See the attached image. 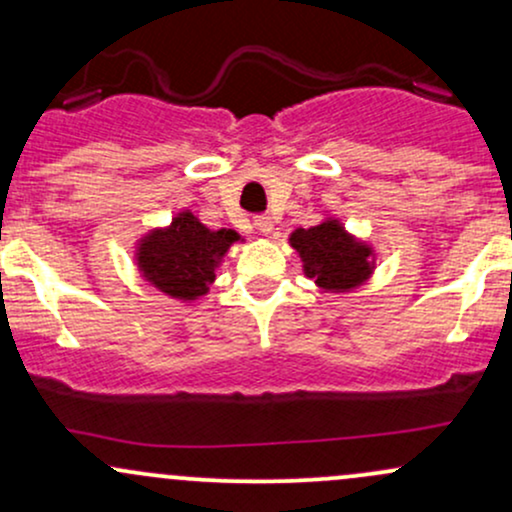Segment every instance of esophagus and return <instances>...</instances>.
Listing matches in <instances>:
<instances>
[{"instance_id":"esophagus-1","label":"esophagus","mask_w":512,"mask_h":512,"mask_svg":"<svg viewBox=\"0 0 512 512\" xmlns=\"http://www.w3.org/2000/svg\"><path fill=\"white\" fill-rule=\"evenodd\" d=\"M255 228L262 233V236H269V233H272V228H274L272 216H267V214L255 216Z\"/></svg>"}]
</instances>
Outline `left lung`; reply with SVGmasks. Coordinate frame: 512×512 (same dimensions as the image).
I'll list each match as a JSON object with an SVG mask.
<instances>
[{"label":"left lung","instance_id":"obj_1","mask_svg":"<svg viewBox=\"0 0 512 512\" xmlns=\"http://www.w3.org/2000/svg\"><path fill=\"white\" fill-rule=\"evenodd\" d=\"M291 245L303 260V272L325 291L356 289L370 274V248L356 243L337 221L298 228Z\"/></svg>","mask_w":512,"mask_h":512}]
</instances>
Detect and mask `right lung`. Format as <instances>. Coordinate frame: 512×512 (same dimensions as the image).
<instances>
[{
    "instance_id": "obj_1",
    "label": "right lung",
    "mask_w": 512,
    "mask_h": 512,
    "mask_svg": "<svg viewBox=\"0 0 512 512\" xmlns=\"http://www.w3.org/2000/svg\"><path fill=\"white\" fill-rule=\"evenodd\" d=\"M236 240V231H209L190 211H182L166 231H154L142 240L137 264L146 281L163 293L192 301L207 293L216 264Z\"/></svg>"
}]
</instances>
